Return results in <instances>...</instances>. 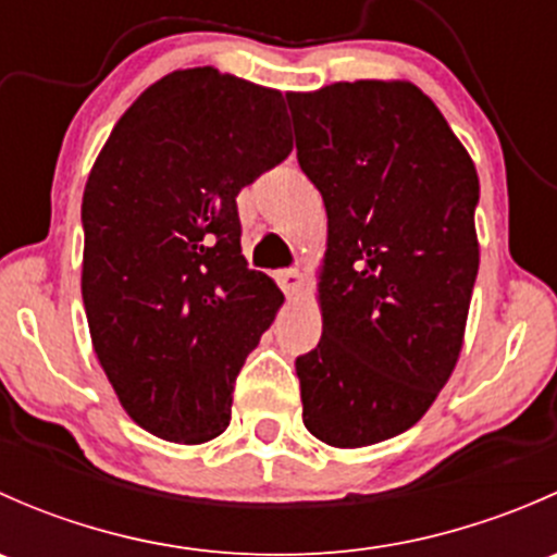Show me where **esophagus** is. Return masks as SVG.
Listing matches in <instances>:
<instances>
[{"mask_svg":"<svg viewBox=\"0 0 557 557\" xmlns=\"http://www.w3.org/2000/svg\"><path fill=\"white\" fill-rule=\"evenodd\" d=\"M277 283L280 288L285 290V296L294 299V296L301 290V285H305V277H301L299 269H283V272H277Z\"/></svg>","mask_w":557,"mask_h":557,"instance_id":"34e87169","label":"esophagus"}]
</instances>
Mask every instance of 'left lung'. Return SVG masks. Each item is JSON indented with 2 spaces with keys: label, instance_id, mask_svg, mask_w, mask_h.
<instances>
[{
  "label": "left lung",
  "instance_id": "1",
  "mask_svg": "<svg viewBox=\"0 0 557 557\" xmlns=\"http://www.w3.org/2000/svg\"><path fill=\"white\" fill-rule=\"evenodd\" d=\"M320 190L323 336L296 358L307 431L367 447L412 429L450 380L480 269V180L445 115L404 81L288 94Z\"/></svg>",
  "mask_w": 557,
  "mask_h": 557
}]
</instances>
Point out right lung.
<instances>
[{
  "label": "right lung",
  "mask_w": 557,
  "mask_h": 557,
  "mask_svg": "<svg viewBox=\"0 0 557 557\" xmlns=\"http://www.w3.org/2000/svg\"><path fill=\"white\" fill-rule=\"evenodd\" d=\"M280 91L212 66L161 77L112 128L83 194V305L128 418L201 445L232 420L283 294L247 269L237 196L288 159Z\"/></svg>",
  "instance_id": "add662e5"
}]
</instances>
